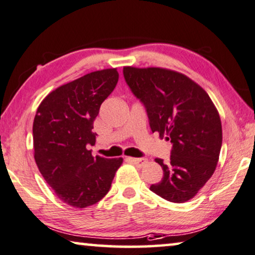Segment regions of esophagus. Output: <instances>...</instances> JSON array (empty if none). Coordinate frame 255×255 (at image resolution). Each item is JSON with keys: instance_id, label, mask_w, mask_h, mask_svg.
Here are the masks:
<instances>
[{"instance_id": "34e87169", "label": "esophagus", "mask_w": 255, "mask_h": 255, "mask_svg": "<svg viewBox=\"0 0 255 255\" xmlns=\"http://www.w3.org/2000/svg\"><path fill=\"white\" fill-rule=\"evenodd\" d=\"M129 160L137 167H143L147 162L145 158H129Z\"/></svg>"}]
</instances>
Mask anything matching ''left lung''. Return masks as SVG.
<instances>
[{
	"instance_id": "8db88e82",
	"label": "left lung",
	"mask_w": 255,
	"mask_h": 255,
	"mask_svg": "<svg viewBox=\"0 0 255 255\" xmlns=\"http://www.w3.org/2000/svg\"><path fill=\"white\" fill-rule=\"evenodd\" d=\"M131 93L146 110L152 132L173 144L168 162L151 191L172 203L193 198L210 180L222 145L221 120L212 100L184 74L160 67H124Z\"/></svg>"
}]
</instances>
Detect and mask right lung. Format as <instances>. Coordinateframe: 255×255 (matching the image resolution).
Listing matches in <instances>:
<instances>
[{
  "instance_id": "1",
  "label": "right lung",
  "mask_w": 255,
  "mask_h": 255,
  "mask_svg": "<svg viewBox=\"0 0 255 255\" xmlns=\"http://www.w3.org/2000/svg\"><path fill=\"white\" fill-rule=\"evenodd\" d=\"M117 68L91 72L51 91L33 123L34 158L60 200L77 208L96 204L109 192L123 158L93 157L94 120L115 90Z\"/></svg>"
}]
</instances>
